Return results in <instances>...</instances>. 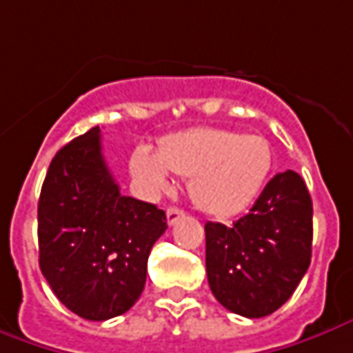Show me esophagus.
Segmentation results:
<instances>
[{
    "label": "esophagus",
    "instance_id": "obj_1",
    "mask_svg": "<svg viewBox=\"0 0 353 353\" xmlns=\"http://www.w3.org/2000/svg\"><path fill=\"white\" fill-rule=\"evenodd\" d=\"M166 214H168V224L172 226V224H176V222H177V220H179V218H183V214H185V212H183L181 208L170 207V208H168Z\"/></svg>",
    "mask_w": 353,
    "mask_h": 353
}]
</instances>
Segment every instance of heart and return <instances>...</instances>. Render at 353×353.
Returning a JSON list of instances; mask_svg holds the SVG:
<instances>
[{
    "label": "heart",
    "mask_w": 353,
    "mask_h": 353,
    "mask_svg": "<svg viewBox=\"0 0 353 353\" xmlns=\"http://www.w3.org/2000/svg\"><path fill=\"white\" fill-rule=\"evenodd\" d=\"M272 154L263 137L212 127L170 137L158 150L139 146L131 157V172L157 191L170 185V172L191 177L193 203L214 216H230L245 207L267 179Z\"/></svg>",
    "instance_id": "b5f03b06"
}]
</instances>
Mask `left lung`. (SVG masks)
<instances>
[{
    "label": "left lung",
    "mask_w": 353,
    "mask_h": 353,
    "mask_svg": "<svg viewBox=\"0 0 353 353\" xmlns=\"http://www.w3.org/2000/svg\"><path fill=\"white\" fill-rule=\"evenodd\" d=\"M207 276L218 301L241 317L274 313L311 263L313 203L294 170L276 174L230 226L207 222Z\"/></svg>",
    "instance_id": "1"
}]
</instances>
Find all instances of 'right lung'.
Instances as JSON below:
<instances>
[{"instance_id": "obj_1", "label": "right lung", "mask_w": 353, "mask_h": 353, "mask_svg": "<svg viewBox=\"0 0 353 353\" xmlns=\"http://www.w3.org/2000/svg\"><path fill=\"white\" fill-rule=\"evenodd\" d=\"M166 212L119 193L100 127L77 137L48 168L38 201L40 270L75 315L106 321L135 305Z\"/></svg>"}]
</instances>
